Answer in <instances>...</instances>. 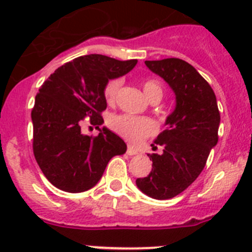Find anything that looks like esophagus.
<instances>
[{
	"instance_id": "obj_1",
	"label": "esophagus",
	"mask_w": 252,
	"mask_h": 252,
	"mask_svg": "<svg viewBox=\"0 0 252 252\" xmlns=\"http://www.w3.org/2000/svg\"><path fill=\"white\" fill-rule=\"evenodd\" d=\"M138 153H139V152H138V149H135L134 147L129 146L128 148H126V154H128V156H135V154Z\"/></svg>"
}]
</instances>
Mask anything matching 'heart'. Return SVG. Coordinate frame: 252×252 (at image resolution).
Wrapping results in <instances>:
<instances>
[{
    "label": "heart",
    "instance_id": "1",
    "mask_svg": "<svg viewBox=\"0 0 252 252\" xmlns=\"http://www.w3.org/2000/svg\"><path fill=\"white\" fill-rule=\"evenodd\" d=\"M122 85L121 78L110 79L104 88V96L108 103L112 104L115 100L118 90ZM143 90L147 98L151 100L153 98H162L163 88L158 80L148 79L143 83ZM108 126L114 133L123 137L128 142L139 143L156 131V124L152 119L146 117H135L130 114L113 115L108 121Z\"/></svg>",
    "mask_w": 252,
    "mask_h": 252
}]
</instances>
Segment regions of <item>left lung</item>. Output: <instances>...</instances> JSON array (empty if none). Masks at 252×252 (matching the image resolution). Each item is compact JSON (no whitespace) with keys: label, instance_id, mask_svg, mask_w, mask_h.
<instances>
[{"label":"left lung","instance_id":"1","mask_svg":"<svg viewBox=\"0 0 252 252\" xmlns=\"http://www.w3.org/2000/svg\"><path fill=\"white\" fill-rule=\"evenodd\" d=\"M176 95L174 110L165 119L167 129L152 144L162 154H148L152 171L135 183L156 199L173 198L194 182L205 168L208 154L219 140L220 112L216 95L199 72L181 59L146 61Z\"/></svg>","mask_w":252,"mask_h":252}]
</instances>
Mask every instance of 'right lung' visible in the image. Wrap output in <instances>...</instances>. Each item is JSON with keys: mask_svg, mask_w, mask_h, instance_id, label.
<instances>
[{"mask_svg": "<svg viewBox=\"0 0 252 252\" xmlns=\"http://www.w3.org/2000/svg\"><path fill=\"white\" fill-rule=\"evenodd\" d=\"M137 60L121 61L92 54L55 70L38 89L31 112L33 154L49 182L59 189L79 193L94 187L114 156L126 152L119 135L103 126L96 137L81 133L80 124L104 123V88L110 79L126 75Z\"/></svg>", "mask_w": 252, "mask_h": 252, "instance_id": "obj_1", "label": "right lung"}]
</instances>
